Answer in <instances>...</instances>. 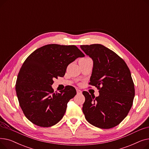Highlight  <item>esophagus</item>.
Listing matches in <instances>:
<instances>
[{
  "instance_id": "34e87169",
  "label": "esophagus",
  "mask_w": 149,
  "mask_h": 149,
  "mask_svg": "<svg viewBox=\"0 0 149 149\" xmlns=\"http://www.w3.org/2000/svg\"><path fill=\"white\" fill-rule=\"evenodd\" d=\"M77 94H81L82 92H81V90L77 89Z\"/></svg>"
}]
</instances>
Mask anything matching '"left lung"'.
I'll return each mask as SVG.
<instances>
[{
    "mask_svg": "<svg viewBox=\"0 0 149 149\" xmlns=\"http://www.w3.org/2000/svg\"><path fill=\"white\" fill-rule=\"evenodd\" d=\"M81 49L93 60L89 84L99 90L95 97L83 91V112L93 126L111 129L127 115L135 97L130 71L116 53L100 44L81 45Z\"/></svg>",
    "mask_w": 149,
    "mask_h": 149,
    "instance_id": "obj_1",
    "label": "left lung"
}]
</instances>
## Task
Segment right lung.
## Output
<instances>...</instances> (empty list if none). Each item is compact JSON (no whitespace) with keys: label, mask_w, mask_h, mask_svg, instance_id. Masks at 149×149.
I'll use <instances>...</instances> for the list:
<instances>
[{"label":"right lung","mask_w":149,"mask_h":149,"mask_svg":"<svg viewBox=\"0 0 149 149\" xmlns=\"http://www.w3.org/2000/svg\"><path fill=\"white\" fill-rule=\"evenodd\" d=\"M84 54L74 45L50 44L39 48L22 65L15 83L20 106L33 124L48 127L63 117L68 101L76 95L75 89L67 86L54 92L53 79L63 77L67 66Z\"/></svg>","instance_id":"add662e5"}]
</instances>
